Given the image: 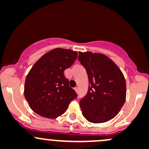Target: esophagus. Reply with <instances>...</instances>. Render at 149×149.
Masks as SVG:
<instances>
[{"mask_svg":"<svg viewBox=\"0 0 149 149\" xmlns=\"http://www.w3.org/2000/svg\"><path fill=\"white\" fill-rule=\"evenodd\" d=\"M75 91H76V93H78V87L75 88Z\"/></svg>","mask_w":149,"mask_h":149,"instance_id":"esophagus-1","label":"esophagus"}]
</instances>
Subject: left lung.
<instances>
[{
  "label": "left lung",
  "instance_id": "8db88e82",
  "mask_svg": "<svg viewBox=\"0 0 149 149\" xmlns=\"http://www.w3.org/2000/svg\"><path fill=\"white\" fill-rule=\"evenodd\" d=\"M78 60L87 71L88 93L80 101L83 117L92 123L113 119L126 100L123 73L112 59L100 53L79 52Z\"/></svg>",
  "mask_w": 149,
  "mask_h": 149
}]
</instances>
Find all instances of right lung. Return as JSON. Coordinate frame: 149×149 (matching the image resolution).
Returning a JSON list of instances; mask_svg holds the SVG:
<instances>
[{
    "label": "right lung",
    "mask_w": 149,
    "mask_h": 149,
    "mask_svg": "<svg viewBox=\"0 0 149 149\" xmlns=\"http://www.w3.org/2000/svg\"><path fill=\"white\" fill-rule=\"evenodd\" d=\"M77 52L56 48L44 54L29 71L24 95L30 108L39 115L54 119L66 112L77 97L64 71L77 58Z\"/></svg>",
    "instance_id": "add662e5"
}]
</instances>
